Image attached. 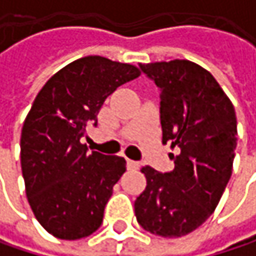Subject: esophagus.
<instances>
[{"mask_svg": "<svg viewBox=\"0 0 256 256\" xmlns=\"http://www.w3.org/2000/svg\"><path fill=\"white\" fill-rule=\"evenodd\" d=\"M126 164H128V170H133V169H138L139 168V163L138 162H133L130 158H126Z\"/></svg>", "mask_w": 256, "mask_h": 256, "instance_id": "esophagus-1", "label": "esophagus"}]
</instances>
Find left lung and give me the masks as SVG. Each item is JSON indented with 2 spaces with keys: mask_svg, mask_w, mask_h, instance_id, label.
I'll use <instances>...</instances> for the list:
<instances>
[{
  "mask_svg": "<svg viewBox=\"0 0 256 256\" xmlns=\"http://www.w3.org/2000/svg\"><path fill=\"white\" fill-rule=\"evenodd\" d=\"M160 88L163 144L174 170L145 166L146 188L134 200V215L145 231L180 237L198 228L215 210L228 184L237 146L234 106L210 72L190 60L139 65Z\"/></svg>",
  "mask_w": 256,
  "mask_h": 256,
  "instance_id": "8db88e82",
  "label": "left lung"
}]
</instances>
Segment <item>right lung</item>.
Segmentation results:
<instances>
[{
    "mask_svg": "<svg viewBox=\"0 0 256 256\" xmlns=\"http://www.w3.org/2000/svg\"><path fill=\"white\" fill-rule=\"evenodd\" d=\"M140 76L136 66L87 56L66 65L36 94L20 138L26 197L38 222L62 240L102 226L112 186L126 172L118 156L88 152L86 126H98L105 99Z\"/></svg>",
    "mask_w": 256,
    "mask_h": 256,
    "instance_id": "1",
    "label": "right lung"
}]
</instances>
